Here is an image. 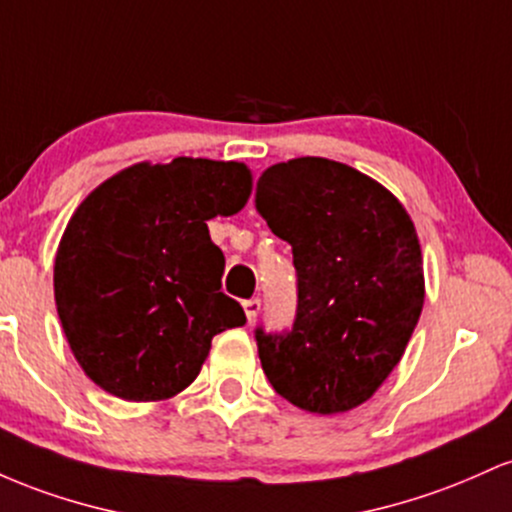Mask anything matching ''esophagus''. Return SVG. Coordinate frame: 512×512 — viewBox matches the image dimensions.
I'll list each match as a JSON object with an SVG mask.
<instances>
[{
    "instance_id": "34e87169",
    "label": "esophagus",
    "mask_w": 512,
    "mask_h": 512,
    "mask_svg": "<svg viewBox=\"0 0 512 512\" xmlns=\"http://www.w3.org/2000/svg\"><path fill=\"white\" fill-rule=\"evenodd\" d=\"M244 312H246V319L256 321L258 312H261V300H258V297H251V300H246L244 302Z\"/></svg>"
}]
</instances>
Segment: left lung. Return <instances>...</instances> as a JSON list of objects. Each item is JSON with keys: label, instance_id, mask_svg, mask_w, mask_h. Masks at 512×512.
<instances>
[{"label": "left lung", "instance_id": "obj_1", "mask_svg": "<svg viewBox=\"0 0 512 512\" xmlns=\"http://www.w3.org/2000/svg\"><path fill=\"white\" fill-rule=\"evenodd\" d=\"M256 210L292 246L297 271L292 329H256L263 372L297 409H355L399 365L421 317L423 258L409 212L382 183L324 157L268 166Z\"/></svg>", "mask_w": 512, "mask_h": 512}]
</instances>
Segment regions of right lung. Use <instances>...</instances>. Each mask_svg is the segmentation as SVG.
Returning <instances> with one entry per match:
<instances>
[{
	"instance_id": "right-lung-1",
	"label": "right lung",
	"mask_w": 512,
	"mask_h": 512,
	"mask_svg": "<svg viewBox=\"0 0 512 512\" xmlns=\"http://www.w3.org/2000/svg\"><path fill=\"white\" fill-rule=\"evenodd\" d=\"M251 195L239 162L176 157L103 181L55 256V304L89 380L125 401H162L198 377L212 336L246 324L225 292L208 220Z\"/></svg>"
}]
</instances>
